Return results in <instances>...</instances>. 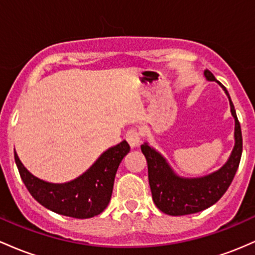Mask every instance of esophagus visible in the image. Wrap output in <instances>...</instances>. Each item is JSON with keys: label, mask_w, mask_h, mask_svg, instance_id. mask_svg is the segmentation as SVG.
Masks as SVG:
<instances>
[{"label": "esophagus", "mask_w": 255, "mask_h": 255, "mask_svg": "<svg viewBox=\"0 0 255 255\" xmlns=\"http://www.w3.org/2000/svg\"><path fill=\"white\" fill-rule=\"evenodd\" d=\"M125 138H127L128 144L131 145V148L138 147L139 143H141V135H139V132L136 128H130L127 132V135H125Z\"/></svg>", "instance_id": "obj_1"}]
</instances>
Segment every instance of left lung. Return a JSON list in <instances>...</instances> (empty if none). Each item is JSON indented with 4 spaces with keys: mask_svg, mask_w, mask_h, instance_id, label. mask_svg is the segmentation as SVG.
Wrapping results in <instances>:
<instances>
[{
    "mask_svg": "<svg viewBox=\"0 0 255 255\" xmlns=\"http://www.w3.org/2000/svg\"><path fill=\"white\" fill-rule=\"evenodd\" d=\"M204 76L207 81H216L208 70H205ZM218 84L227 94L231 116L235 120V145L228 161L222 167L201 177H183L174 172L165 156L147 142L141 145L142 153L147 159L148 179L153 201L161 212L168 216H185L211 207L224 195L239 168L242 155L241 127L228 90L219 82Z\"/></svg>",
    "mask_w": 255,
    "mask_h": 255,
    "instance_id": "obj_1",
    "label": "left lung"
}]
</instances>
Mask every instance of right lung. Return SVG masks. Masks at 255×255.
I'll return each instance as SVG.
<instances>
[{"instance_id":"obj_1","label":"right lung","mask_w":255,"mask_h":255,"mask_svg":"<svg viewBox=\"0 0 255 255\" xmlns=\"http://www.w3.org/2000/svg\"><path fill=\"white\" fill-rule=\"evenodd\" d=\"M128 151V143L120 142L104 151L84 173L66 183L45 182L33 176L15 150L14 159L25 187L37 202L61 216L87 219L104 212L110 204L117 170Z\"/></svg>"}]
</instances>
